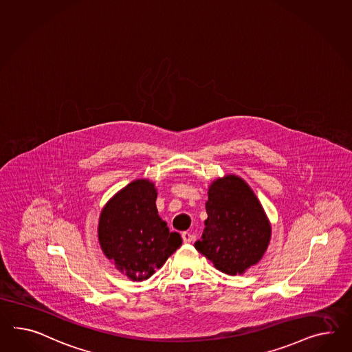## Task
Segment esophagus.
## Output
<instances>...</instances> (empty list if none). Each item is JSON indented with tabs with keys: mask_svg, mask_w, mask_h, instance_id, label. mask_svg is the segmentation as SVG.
Instances as JSON below:
<instances>
[{
	"mask_svg": "<svg viewBox=\"0 0 352 352\" xmlns=\"http://www.w3.org/2000/svg\"><path fill=\"white\" fill-rule=\"evenodd\" d=\"M181 237H182V241L185 243H192V241L195 240V236L192 234H190V232H182Z\"/></svg>",
	"mask_w": 352,
	"mask_h": 352,
	"instance_id": "obj_1",
	"label": "esophagus"
}]
</instances>
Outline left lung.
Instances as JSON below:
<instances>
[{
  "mask_svg": "<svg viewBox=\"0 0 352 352\" xmlns=\"http://www.w3.org/2000/svg\"><path fill=\"white\" fill-rule=\"evenodd\" d=\"M208 218L195 249L230 276L261 261L271 240V223L245 181L227 175L213 181L206 203Z\"/></svg>",
  "mask_w": 352,
  "mask_h": 352,
  "instance_id": "1",
  "label": "left lung"
}]
</instances>
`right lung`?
<instances>
[{
    "instance_id": "right-lung-1",
    "label": "right lung",
    "mask_w": 352,
    "mask_h": 352,
    "mask_svg": "<svg viewBox=\"0 0 352 352\" xmlns=\"http://www.w3.org/2000/svg\"><path fill=\"white\" fill-rule=\"evenodd\" d=\"M157 190L136 180L120 190L102 209L98 240L103 254L131 280H148L182 243L170 232L155 207Z\"/></svg>"
}]
</instances>
